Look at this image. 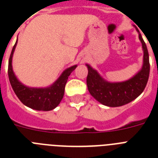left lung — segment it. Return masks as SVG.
Returning a JSON list of instances; mask_svg holds the SVG:
<instances>
[{
  "instance_id": "left-lung-1",
  "label": "left lung",
  "mask_w": 158,
  "mask_h": 158,
  "mask_svg": "<svg viewBox=\"0 0 158 158\" xmlns=\"http://www.w3.org/2000/svg\"><path fill=\"white\" fill-rule=\"evenodd\" d=\"M139 32V38L142 43L143 50V64L142 69L129 80L119 83H110L104 80L98 72L92 68L89 64L88 66L87 86L89 93L97 101L102 105L116 107L129 103L139 96L144 90L149 77L150 64L149 56L147 46Z\"/></svg>"
}]
</instances>
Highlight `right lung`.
<instances>
[{
    "mask_svg": "<svg viewBox=\"0 0 158 158\" xmlns=\"http://www.w3.org/2000/svg\"><path fill=\"white\" fill-rule=\"evenodd\" d=\"M16 44H17V41L10 53L8 64L9 79L15 94L22 103L33 110H52L59 105L63 98L64 87L66 84L68 77L71 74V72L74 70L77 65H73L65 69L59 77V79L48 88L45 89L28 88L19 81L14 74L12 69V56L15 49Z\"/></svg>",
    "mask_w": 158,
    "mask_h": 158,
    "instance_id": "right-lung-1",
    "label": "right lung"
}]
</instances>
